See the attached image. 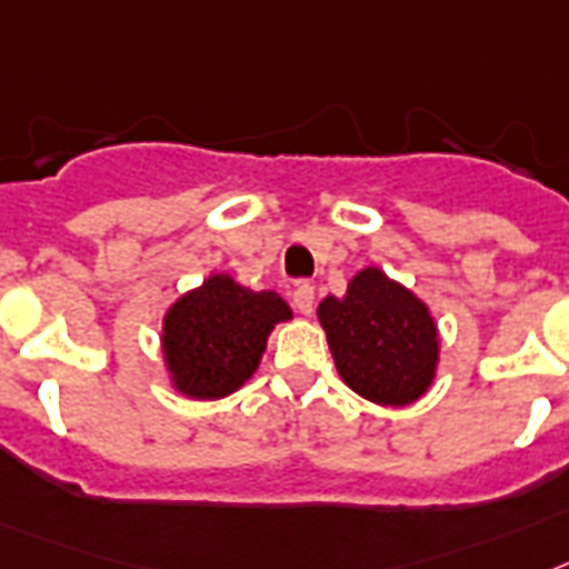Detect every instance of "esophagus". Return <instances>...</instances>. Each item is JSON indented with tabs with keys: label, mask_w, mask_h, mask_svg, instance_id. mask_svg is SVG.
<instances>
[{
	"label": "esophagus",
	"mask_w": 569,
	"mask_h": 569,
	"mask_svg": "<svg viewBox=\"0 0 569 569\" xmlns=\"http://www.w3.org/2000/svg\"><path fill=\"white\" fill-rule=\"evenodd\" d=\"M313 284L311 281H296V288H293V305H296V311L299 313H308L313 311Z\"/></svg>",
	"instance_id": "1"
}]
</instances>
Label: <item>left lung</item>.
I'll return each instance as SVG.
<instances>
[{
	"label": "left lung",
	"mask_w": 569,
	"mask_h": 569,
	"mask_svg": "<svg viewBox=\"0 0 569 569\" xmlns=\"http://www.w3.org/2000/svg\"><path fill=\"white\" fill-rule=\"evenodd\" d=\"M317 317L337 372L366 401L407 407L430 389L439 363L430 308L383 270H360L346 296L319 302Z\"/></svg>",
	"instance_id": "1"
}]
</instances>
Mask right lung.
<instances>
[{"mask_svg": "<svg viewBox=\"0 0 569 569\" xmlns=\"http://www.w3.org/2000/svg\"><path fill=\"white\" fill-rule=\"evenodd\" d=\"M293 311L273 290L214 273L180 296L162 319V355L177 392L200 401L241 389L261 363L267 337Z\"/></svg>", "mask_w": 569, "mask_h": 569, "instance_id": "add662e5", "label": "right lung"}]
</instances>
